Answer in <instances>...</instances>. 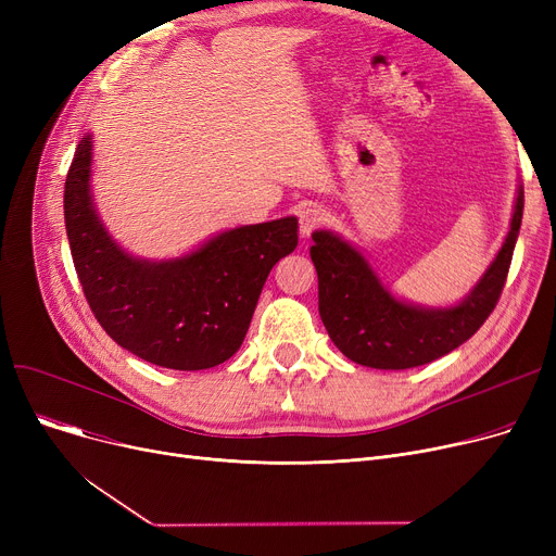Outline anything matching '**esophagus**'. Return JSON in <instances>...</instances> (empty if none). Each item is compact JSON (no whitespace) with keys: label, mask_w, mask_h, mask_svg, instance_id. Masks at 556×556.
Returning <instances> with one entry per match:
<instances>
[{"label":"esophagus","mask_w":556,"mask_h":556,"mask_svg":"<svg viewBox=\"0 0 556 556\" xmlns=\"http://www.w3.org/2000/svg\"><path fill=\"white\" fill-rule=\"evenodd\" d=\"M325 218H327V214L323 207H319V204H306V207H302V212H300V231L304 233V237H308L313 229H317L325 223Z\"/></svg>","instance_id":"esophagus-1"}]
</instances>
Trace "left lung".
Returning <instances> with one entry per match:
<instances>
[{"label":"left lung","mask_w":556,"mask_h":556,"mask_svg":"<svg viewBox=\"0 0 556 556\" xmlns=\"http://www.w3.org/2000/svg\"><path fill=\"white\" fill-rule=\"evenodd\" d=\"M522 220L518 189L511 229L473 293L459 306L426 311L394 300L367 261L331 231H315L311 258L317 270L319 317L340 352L374 369H410L446 356L469 340L498 304Z\"/></svg>","instance_id":"8db88e82"}]
</instances>
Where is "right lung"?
Returning <instances> with one entry per match:
<instances>
[{
	"label": "right lung",
	"mask_w": 556,
	"mask_h": 556,
	"mask_svg": "<svg viewBox=\"0 0 556 556\" xmlns=\"http://www.w3.org/2000/svg\"><path fill=\"white\" fill-rule=\"evenodd\" d=\"M92 141L83 137L65 180V227L87 304L130 354L180 371L207 369L239 352L261 288L298 248V218L223 231L189 256H128L101 227L90 200Z\"/></svg>",
	"instance_id": "right-lung-1"
}]
</instances>
